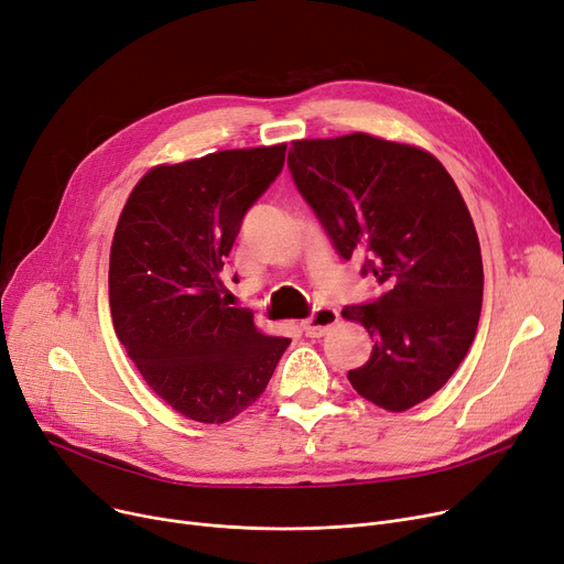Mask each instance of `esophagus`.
Here are the masks:
<instances>
[{
  "mask_svg": "<svg viewBox=\"0 0 564 564\" xmlns=\"http://www.w3.org/2000/svg\"><path fill=\"white\" fill-rule=\"evenodd\" d=\"M338 322V311L329 308V306H319L315 308L304 322H302V329L308 338H322L324 334H329L334 324Z\"/></svg>",
  "mask_w": 564,
  "mask_h": 564,
  "instance_id": "34e87169",
  "label": "esophagus"
}]
</instances>
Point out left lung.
<instances>
[{"instance_id":"8db88e82","label":"left lung","mask_w":564,"mask_h":564,"mask_svg":"<svg viewBox=\"0 0 564 564\" xmlns=\"http://www.w3.org/2000/svg\"><path fill=\"white\" fill-rule=\"evenodd\" d=\"M288 166L340 258H361L381 294L345 306L375 340L347 379L406 411L464 361L482 308V256L468 207L443 164L416 145L364 132L292 141Z\"/></svg>"}]
</instances>
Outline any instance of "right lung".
Wrapping results in <instances>:
<instances>
[{"label": "right lung", "instance_id": "obj_1", "mask_svg": "<svg viewBox=\"0 0 564 564\" xmlns=\"http://www.w3.org/2000/svg\"><path fill=\"white\" fill-rule=\"evenodd\" d=\"M285 143L219 151L148 171L109 256L113 329L141 377L198 423H226L272 379L288 338L221 300L224 262L249 207L285 162Z\"/></svg>", "mask_w": 564, "mask_h": 564}]
</instances>
